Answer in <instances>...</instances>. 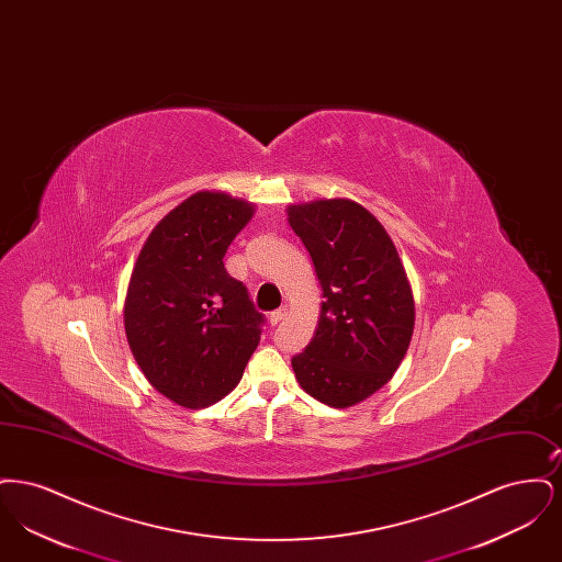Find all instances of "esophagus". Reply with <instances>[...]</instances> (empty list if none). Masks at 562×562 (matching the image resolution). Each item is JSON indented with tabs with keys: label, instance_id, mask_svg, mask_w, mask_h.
Listing matches in <instances>:
<instances>
[{
	"label": "esophagus",
	"instance_id": "34e87169",
	"mask_svg": "<svg viewBox=\"0 0 562 562\" xmlns=\"http://www.w3.org/2000/svg\"><path fill=\"white\" fill-rule=\"evenodd\" d=\"M284 316H286V310H276V312H271V314H269V324H271V326H276L278 322L284 321Z\"/></svg>",
	"mask_w": 562,
	"mask_h": 562
}]
</instances>
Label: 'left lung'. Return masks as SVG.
Here are the masks:
<instances>
[{
    "label": "left lung",
    "mask_w": 562,
    "mask_h": 562,
    "mask_svg": "<svg viewBox=\"0 0 562 562\" xmlns=\"http://www.w3.org/2000/svg\"><path fill=\"white\" fill-rule=\"evenodd\" d=\"M289 225L321 282V321L291 360L299 385L333 408L367 401L398 371L415 328V301L398 250L362 204L322 198L289 204Z\"/></svg>",
    "instance_id": "obj_1"
}]
</instances>
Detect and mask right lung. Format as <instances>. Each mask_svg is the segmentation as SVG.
Instances as JSON below:
<instances>
[{
  "instance_id": "1",
  "label": "right lung",
  "mask_w": 562,
  "mask_h": 562,
  "mask_svg": "<svg viewBox=\"0 0 562 562\" xmlns=\"http://www.w3.org/2000/svg\"><path fill=\"white\" fill-rule=\"evenodd\" d=\"M255 204L202 189L161 218L143 244L124 301L134 360L164 398L206 408L238 383L263 316L223 266Z\"/></svg>"
}]
</instances>
